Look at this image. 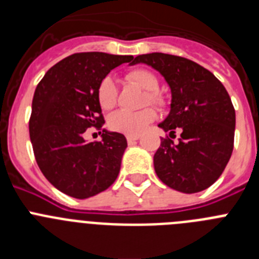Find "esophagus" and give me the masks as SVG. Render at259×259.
<instances>
[{"label":"esophagus","instance_id":"esophagus-1","mask_svg":"<svg viewBox=\"0 0 259 259\" xmlns=\"http://www.w3.org/2000/svg\"><path fill=\"white\" fill-rule=\"evenodd\" d=\"M139 139H140V136H127V143L128 144H134V143H136Z\"/></svg>","mask_w":259,"mask_h":259}]
</instances>
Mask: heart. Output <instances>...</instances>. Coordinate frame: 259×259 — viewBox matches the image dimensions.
<instances>
[{
	"mask_svg": "<svg viewBox=\"0 0 259 259\" xmlns=\"http://www.w3.org/2000/svg\"><path fill=\"white\" fill-rule=\"evenodd\" d=\"M127 80L135 85L140 87L146 91L143 100V106L153 105L159 109L164 107L166 100L161 92H158V79L150 70L146 68H135L127 74ZM97 101L104 110L113 109L116 104L118 91L116 84L113 77L105 76L98 83ZM155 111L152 107H145L139 111H127V110H119L111 114L109 118V127L111 131L119 134L127 135V136H139L145 131V128L155 119Z\"/></svg>",
	"mask_w": 259,
	"mask_h": 259,
	"instance_id": "obj_1",
	"label": "heart"
}]
</instances>
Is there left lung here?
<instances>
[{"label": "left lung", "instance_id": "1", "mask_svg": "<svg viewBox=\"0 0 259 259\" xmlns=\"http://www.w3.org/2000/svg\"><path fill=\"white\" fill-rule=\"evenodd\" d=\"M146 63L159 71L171 88L170 114L158 127L178 143L161 139L154 170L167 187L197 193L218 180L233 150L236 116L230 95L214 75L191 59L164 53L137 56L131 65Z\"/></svg>", "mask_w": 259, "mask_h": 259}]
</instances>
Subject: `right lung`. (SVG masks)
Returning a JSON list of instances; mask_svg holds the SVG:
<instances>
[{
	"instance_id": "obj_1",
	"label": "right lung",
	"mask_w": 259,
	"mask_h": 259,
	"mask_svg": "<svg viewBox=\"0 0 259 259\" xmlns=\"http://www.w3.org/2000/svg\"><path fill=\"white\" fill-rule=\"evenodd\" d=\"M134 59L101 52L75 53L48 70L32 100L29 137L41 172L58 191L88 198L106 191L120 170L127 140L103 130V140L85 143L89 126L105 123L97 101L98 83ZM101 134V132H100Z\"/></svg>"
}]
</instances>
